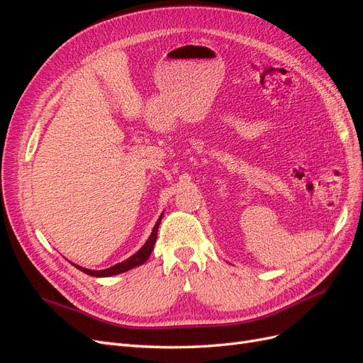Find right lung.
I'll return each instance as SVG.
<instances>
[{"instance_id":"right-lung-1","label":"right lung","mask_w":363,"mask_h":363,"mask_svg":"<svg viewBox=\"0 0 363 363\" xmlns=\"http://www.w3.org/2000/svg\"><path fill=\"white\" fill-rule=\"evenodd\" d=\"M162 216L163 213L160 215V218L157 219L156 225L152 227V232L150 235V238L147 239V242L144 244V247L139 248V251H136L133 256L128 257L127 260L121 262V263H116V265L107 268V269H100V271H95V269H87V268H82L79 265H72L77 268L83 271L84 274H87V276H92V277H111V276H116V274H121V272H125L128 269H133L139 265H142V263H145L151 255L152 248H155V244H156V239H157V230H159V224L162 221Z\"/></svg>"}]
</instances>
